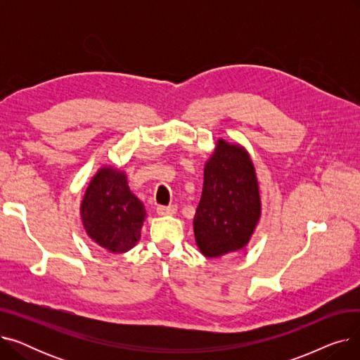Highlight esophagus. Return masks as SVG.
<instances>
[{
  "mask_svg": "<svg viewBox=\"0 0 360 360\" xmlns=\"http://www.w3.org/2000/svg\"><path fill=\"white\" fill-rule=\"evenodd\" d=\"M156 213L159 216H170L176 213V205H158Z\"/></svg>",
  "mask_w": 360,
  "mask_h": 360,
  "instance_id": "1",
  "label": "esophagus"
}]
</instances>
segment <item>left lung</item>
<instances>
[{
    "mask_svg": "<svg viewBox=\"0 0 360 360\" xmlns=\"http://www.w3.org/2000/svg\"><path fill=\"white\" fill-rule=\"evenodd\" d=\"M261 213L254 165L239 146L219 140L204 167V185L194 216L200 251L209 258L238 251L248 243Z\"/></svg>",
    "mask_w": 360,
    "mask_h": 360,
    "instance_id": "8db88e82",
    "label": "left lung"
}]
</instances>
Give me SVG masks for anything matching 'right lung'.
Listing matches in <instances>:
<instances>
[{
    "label": "right lung",
    "instance_id": "obj_1",
    "mask_svg": "<svg viewBox=\"0 0 360 360\" xmlns=\"http://www.w3.org/2000/svg\"><path fill=\"white\" fill-rule=\"evenodd\" d=\"M146 210L131 194L122 172L103 167L89 184L82 202L87 235L110 252H127L140 239Z\"/></svg>",
    "mask_w": 360,
    "mask_h": 360
}]
</instances>
